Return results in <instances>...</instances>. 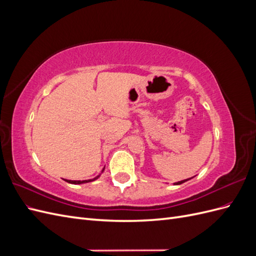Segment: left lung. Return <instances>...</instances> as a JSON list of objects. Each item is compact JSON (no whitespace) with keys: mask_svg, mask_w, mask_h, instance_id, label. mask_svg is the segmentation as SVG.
<instances>
[{"mask_svg":"<svg viewBox=\"0 0 256 256\" xmlns=\"http://www.w3.org/2000/svg\"><path fill=\"white\" fill-rule=\"evenodd\" d=\"M191 178H193V177H191ZM191 178H189V180H191ZM182 180V182H175L174 184H184V182H187V180Z\"/></svg>","mask_w":256,"mask_h":256,"instance_id":"left-lung-1","label":"left lung"}]
</instances>
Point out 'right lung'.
Masks as SVG:
<instances>
[{
  "label": "right lung",
  "instance_id": "add662e5",
  "mask_svg": "<svg viewBox=\"0 0 256 256\" xmlns=\"http://www.w3.org/2000/svg\"><path fill=\"white\" fill-rule=\"evenodd\" d=\"M104 168H102V173L104 172ZM102 173H100L98 176H96L95 178H92V180H66L67 182H69V184H85V182H92V180H97V178L102 175Z\"/></svg>",
  "mask_w": 256,
  "mask_h": 256
}]
</instances>
